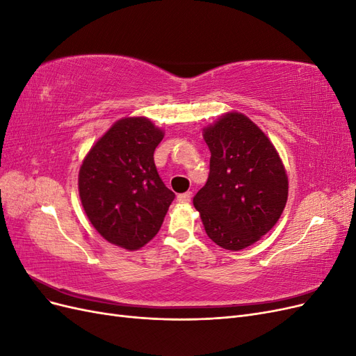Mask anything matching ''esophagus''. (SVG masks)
I'll return each instance as SVG.
<instances>
[{
  "label": "esophagus",
  "instance_id": "obj_1",
  "mask_svg": "<svg viewBox=\"0 0 356 356\" xmlns=\"http://www.w3.org/2000/svg\"><path fill=\"white\" fill-rule=\"evenodd\" d=\"M191 196H193L191 191H186V193H181V195H178L177 199H178V202H181V203H188V202L191 200Z\"/></svg>",
  "mask_w": 356,
  "mask_h": 356
}]
</instances>
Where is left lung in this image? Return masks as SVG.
<instances>
[{
	"instance_id": "8db88e82",
	"label": "left lung",
	"mask_w": 356,
	"mask_h": 356,
	"mask_svg": "<svg viewBox=\"0 0 356 356\" xmlns=\"http://www.w3.org/2000/svg\"><path fill=\"white\" fill-rule=\"evenodd\" d=\"M209 177L193 204L212 242L239 251L260 241L285 208L288 177L268 138L241 113L203 131Z\"/></svg>"
}]
</instances>
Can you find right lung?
<instances>
[{
    "label": "right lung",
    "mask_w": 356,
    "mask_h": 356,
    "mask_svg": "<svg viewBox=\"0 0 356 356\" xmlns=\"http://www.w3.org/2000/svg\"><path fill=\"white\" fill-rule=\"evenodd\" d=\"M161 139L163 132L148 118H122L92 147L80 168L86 215L104 239L129 251L154 238L175 199L154 165Z\"/></svg>",
    "instance_id": "obj_1"
}]
</instances>
